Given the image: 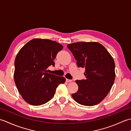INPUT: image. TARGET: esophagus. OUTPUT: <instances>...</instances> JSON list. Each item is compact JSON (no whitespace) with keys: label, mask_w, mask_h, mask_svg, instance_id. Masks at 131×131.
Returning <instances> with one entry per match:
<instances>
[{"label":"esophagus","mask_w":131,"mask_h":131,"mask_svg":"<svg viewBox=\"0 0 131 131\" xmlns=\"http://www.w3.org/2000/svg\"><path fill=\"white\" fill-rule=\"evenodd\" d=\"M72 81H73V80H72L71 79H66V82H68V83L71 82H72Z\"/></svg>","instance_id":"esophagus-1"}]
</instances>
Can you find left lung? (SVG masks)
Listing matches in <instances>:
<instances>
[{"label": "left lung", "mask_w": 131, "mask_h": 131, "mask_svg": "<svg viewBox=\"0 0 131 131\" xmlns=\"http://www.w3.org/2000/svg\"><path fill=\"white\" fill-rule=\"evenodd\" d=\"M68 49L78 68H85V79L77 80L78 90L71 94L75 101L84 106H94L107 95L115 78V62L102 44L97 42L69 44Z\"/></svg>", "instance_id": "left-lung-1"}]
</instances>
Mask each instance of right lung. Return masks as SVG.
<instances>
[{
	"mask_svg": "<svg viewBox=\"0 0 131 131\" xmlns=\"http://www.w3.org/2000/svg\"><path fill=\"white\" fill-rule=\"evenodd\" d=\"M63 46L49 39H34L27 42L17 54L15 61V84L24 100L39 106L49 101L58 84L65 78L48 73L47 69L54 66V59Z\"/></svg>",
	"mask_w": 131,
	"mask_h": 131,
	"instance_id": "obj_1",
	"label": "right lung"
}]
</instances>
